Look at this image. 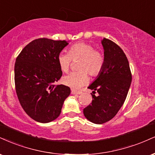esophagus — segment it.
Wrapping results in <instances>:
<instances>
[{"mask_svg": "<svg viewBox=\"0 0 155 155\" xmlns=\"http://www.w3.org/2000/svg\"><path fill=\"white\" fill-rule=\"evenodd\" d=\"M71 94H81V92H79V91H76V90H71Z\"/></svg>", "mask_w": 155, "mask_h": 155, "instance_id": "34e87169", "label": "esophagus"}]
</instances>
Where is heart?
I'll return each instance as SVG.
<instances>
[{"instance_id": "b5f03b06", "label": "heart", "mask_w": 155, "mask_h": 155, "mask_svg": "<svg viewBox=\"0 0 155 155\" xmlns=\"http://www.w3.org/2000/svg\"><path fill=\"white\" fill-rule=\"evenodd\" d=\"M79 59V71L71 72L63 76V83L74 89L81 88L88 81L87 73L92 76H97L103 68L105 58L101 52L94 50L92 45L79 42L71 46L68 53L61 52L58 55V63L63 72L69 69L72 60Z\"/></svg>"}]
</instances>
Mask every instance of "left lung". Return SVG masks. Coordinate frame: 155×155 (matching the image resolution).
I'll list each match as a JSON object with an SVG mask.
<instances>
[{"label": "left lung", "mask_w": 155, "mask_h": 155, "mask_svg": "<svg viewBox=\"0 0 155 155\" xmlns=\"http://www.w3.org/2000/svg\"><path fill=\"white\" fill-rule=\"evenodd\" d=\"M103 68L88 88L92 93L91 105L84 109L87 120L102 124L114 118L127 97L132 76L129 63L122 49L113 41L103 38Z\"/></svg>", "instance_id": "1"}]
</instances>
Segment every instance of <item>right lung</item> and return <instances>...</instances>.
<instances>
[{"label":"right lung","mask_w":155,"mask_h":155,"mask_svg":"<svg viewBox=\"0 0 155 155\" xmlns=\"http://www.w3.org/2000/svg\"><path fill=\"white\" fill-rule=\"evenodd\" d=\"M68 45L65 40L37 39L26 45L16 59L18 99L26 113L39 123L55 120L71 94L67 86L55 84L62 76L58 55Z\"/></svg>","instance_id":"add662e5"}]
</instances>
